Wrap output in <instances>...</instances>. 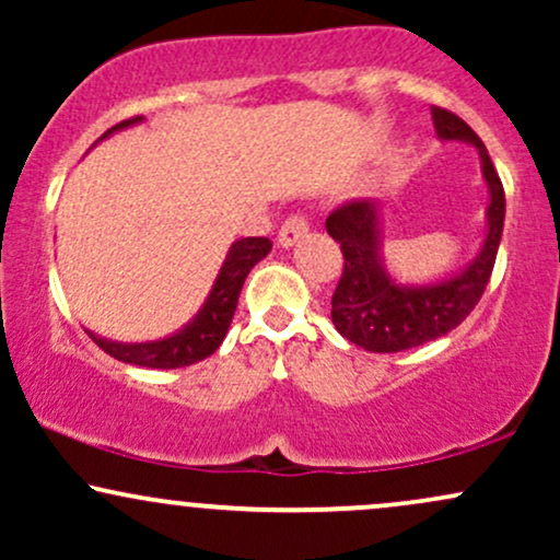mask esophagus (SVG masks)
<instances>
[{
  "instance_id": "34e87169",
  "label": "esophagus",
  "mask_w": 560,
  "mask_h": 560,
  "mask_svg": "<svg viewBox=\"0 0 560 560\" xmlns=\"http://www.w3.org/2000/svg\"><path fill=\"white\" fill-rule=\"evenodd\" d=\"M305 234H307V218L298 210V213H292L284 223H281L279 244H281V247H292V244Z\"/></svg>"
}]
</instances>
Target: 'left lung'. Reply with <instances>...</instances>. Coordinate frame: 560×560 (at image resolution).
<instances>
[{"label":"left lung","instance_id":"8db88e82","mask_svg":"<svg viewBox=\"0 0 560 560\" xmlns=\"http://www.w3.org/2000/svg\"><path fill=\"white\" fill-rule=\"evenodd\" d=\"M440 139L471 141L481 155V173L490 186L487 240L479 258L453 279L429 287H400L378 258L376 202L352 199L326 218V231L339 242L345 268L331 298V320L352 345L369 352H402L453 331L477 307L490 281L505 221V191L487 147L474 128L445 107H434Z\"/></svg>","mask_w":560,"mask_h":560}]
</instances>
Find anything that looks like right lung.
Masks as SVG:
<instances>
[{
	"label": "right lung",
	"mask_w": 560,
	"mask_h": 560,
	"mask_svg": "<svg viewBox=\"0 0 560 560\" xmlns=\"http://www.w3.org/2000/svg\"><path fill=\"white\" fill-rule=\"evenodd\" d=\"M137 120L139 118H128L115 128H126L137 124ZM271 247L273 244L268 236H247V240L231 244L226 260H223L221 273H218L213 284V292H210V298L202 305V311L197 313V318L191 320L189 326H184L182 331L173 334L168 339H160V342H144V345H124V342H110V339L94 337L92 331L86 334L107 352V355H113L115 361L120 363L144 365V369H182V365L205 361L208 355H213L218 347H221L223 337H226L231 318H234V311H236V302H240L244 279H247V273L253 271L255 262H260L268 253H271Z\"/></svg>",
	"instance_id": "right-lung-1"
}]
</instances>
